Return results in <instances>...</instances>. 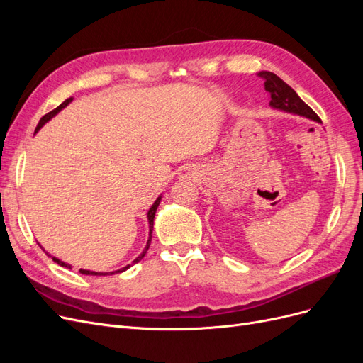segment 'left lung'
I'll return each instance as SVG.
<instances>
[{
  "label": "left lung",
  "mask_w": 363,
  "mask_h": 363,
  "mask_svg": "<svg viewBox=\"0 0 363 363\" xmlns=\"http://www.w3.org/2000/svg\"><path fill=\"white\" fill-rule=\"evenodd\" d=\"M259 75L265 80V91L269 94V106L272 108L292 115H300L315 121V123H321V119L318 118L312 108L279 75L269 71H260Z\"/></svg>",
  "instance_id": "1"
}]
</instances>
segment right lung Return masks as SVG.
Here are the masks:
<instances>
[{
    "label": "right lung",
    "mask_w": 363,
    "mask_h": 363,
    "mask_svg": "<svg viewBox=\"0 0 363 363\" xmlns=\"http://www.w3.org/2000/svg\"><path fill=\"white\" fill-rule=\"evenodd\" d=\"M74 100V98L71 96V98H68V100H65L59 107H56V108H54V111H51L50 113H47L45 116H42L40 118V121H39V124H38V127H36V131H39L43 125H45L47 123H48V121L51 119V118H54V116H56L60 111H62V108H65V107H67L71 101ZM36 131H35V133H36ZM160 200H162V195L160 196H157V200L155 201V204H152L151 207H150V211H148V213H147V218H148V224H150V235H148V240H147V245H145V248H144V251H142L140 252V255L133 260V262H131V263H138L139 260H142V259H144V256L147 255V251H148V248H150V244H151V235H152V225H155V216H156V211H157V207H159V204H160ZM42 248V247H40ZM43 251H45V250H43ZM47 252V251H45ZM47 255H48V252H47ZM50 257H52L51 255H48ZM52 260L54 262H56L57 263V265H60V267H65V268H69L71 269V265H68V263H65V262H62L60 259H57V257H52ZM128 267L130 265H127V267H124V268H121V269H118V271H113V272H95V271H89V269H80V272L82 274H86V276H112V274H118V272H123V271H125V269H128Z\"/></svg>",
    "instance_id": "right-lung-1"
}]
</instances>
